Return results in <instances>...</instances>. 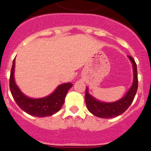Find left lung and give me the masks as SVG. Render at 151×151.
<instances>
[{
    "mask_svg": "<svg viewBox=\"0 0 151 151\" xmlns=\"http://www.w3.org/2000/svg\"><path fill=\"white\" fill-rule=\"evenodd\" d=\"M128 57L131 62L132 63L134 80H133V83L131 88L122 98L113 103L101 102L92 97L88 93V88L86 87L85 97V103H86L88 110L93 115L104 119L114 118L122 114L132 103L136 92L138 90V71H137V65L134 60L130 56H128Z\"/></svg>",
    "mask_w": 151,
    "mask_h": 151,
    "instance_id": "obj_1",
    "label": "left lung"
}]
</instances>
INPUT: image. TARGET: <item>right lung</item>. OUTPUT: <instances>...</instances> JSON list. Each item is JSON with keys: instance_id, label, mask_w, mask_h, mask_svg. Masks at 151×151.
<instances>
[{"instance_id": "1", "label": "right lung", "mask_w": 151, "mask_h": 151, "mask_svg": "<svg viewBox=\"0 0 151 151\" xmlns=\"http://www.w3.org/2000/svg\"><path fill=\"white\" fill-rule=\"evenodd\" d=\"M15 59L13 61L10 76V89L13 99L19 107L28 114L37 117H45L54 115L59 111L64 104L68 91L73 86L70 82L59 85L51 94L47 97L32 99L23 94L14 81L13 73Z\"/></svg>"}]
</instances>
